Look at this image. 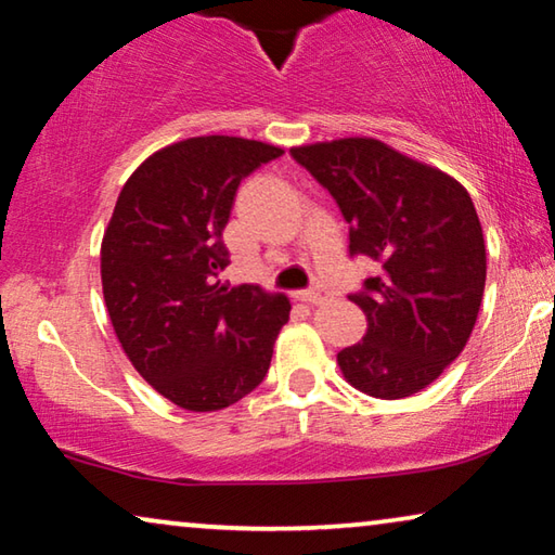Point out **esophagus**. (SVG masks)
Instances as JSON below:
<instances>
[{"label":"esophagus","mask_w":555,"mask_h":555,"mask_svg":"<svg viewBox=\"0 0 555 555\" xmlns=\"http://www.w3.org/2000/svg\"><path fill=\"white\" fill-rule=\"evenodd\" d=\"M295 297H297V300L310 302V305H323V302L331 300L333 293L323 291V287H312V291H300V293H295Z\"/></svg>","instance_id":"34e87169"}]
</instances>
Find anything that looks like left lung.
Masks as SVG:
<instances>
[{"label":"left lung","mask_w":555,"mask_h":555,"mask_svg":"<svg viewBox=\"0 0 555 555\" xmlns=\"http://www.w3.org/2000/svg\"><path fill=\"white\" fill-rule=\"evenodd\" d=\"M350 224V255L380 264L350 300L363 340L337 352L352 388L380 400L428 388L468 343L486 287V243L468 190L373 138L293 147Z\"/></svg>","instance_id":"obj_1"}]
</instances>
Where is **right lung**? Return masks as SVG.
<instances>
[{"label":"right lung","mask_w":555,"mask_h":555,"mask_svg":"<svg viewBox=\"0 0 555 555\" xmlns=\"http://www.w3.org/2000/svg\"><path fill=\"white\" fill-rule=\"evenodd\" d=\"M283 152L228 134L167 144L130 175L104 230L102 293L117 340L184 411H222L258 388L291 318L283 293L220 280L240 182Z\"/></svg>","instance_id":"add662e5"}]
</instances>
